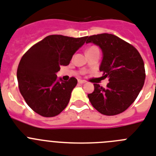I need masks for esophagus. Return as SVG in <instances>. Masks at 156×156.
<instances>
[{"label": "esophagus", "mask_w": 156, "mask_h": 156, "mask_svg": "<svg viewBox=\"0 0 156 156\" xmlns=\"http://www.w3.org/2000/svg\"><path fill=\"white\" fill-rule=\"evenodd\" d=\"M78 83L79 84H84V83H86V81L82 80V79H78Z\"/></svg>", "instance_id": "34e87169"}]
</instances>
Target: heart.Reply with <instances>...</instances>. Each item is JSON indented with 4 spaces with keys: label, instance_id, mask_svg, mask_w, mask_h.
Returning a JSON list of instances; mask_svg holds the SVG:
<instances>
[{
    "label": "heart",
    "instance_id": "heart-1",
    "mask_svg": "<svg viewBox=\"0 0 156 156\" xmlns=\"http://www.w3.org/2000/svg\"><path fill=\"white\" fill-rule=\"evenodd\" d=\"M92 48H90V49H92ZM90 49H89V50H90Z\"/></svg>",
    "mask_w": 156,
    "mask_h": 156
}]
</instances>
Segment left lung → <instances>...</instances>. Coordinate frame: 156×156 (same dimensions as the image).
<instances>
[{
  "instance_id": "8db88e82",
  "label": "left lung",
  "mask_w": 156,
  "mask_h": 156,
  "mask_svg": "<svg viewBox=\"0 0 156 156\" xmlns=\"http://www.w3.org/2000/svg\"><path fill=\"white\" fill-rule=\"evenodd\" d=\"M86 40V44H94L101 50L99 70L109 81L105 88L94 84V90L88 94L89 100L101 114L121 113L134 102L144 84L142 57L133 46L112 34L94 35Z\"/></svg>"
}]
</instances>
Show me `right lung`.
<instances>
[{
	"mask_svg": "<svg viewBox=\"0 0 156 156\" xmlns=\"http://www.w3.org/2000/svg\"><path fill=\"white\" fill-rule=\"evenodd\" d=\"M86 37L48 36L23 55L17 69L19 89L26 103L36 113L51 117L66 107L78 80L70 78L66 82L58 78L56 73L61 66L69 65Z\"/></svg>",
	"mask_w": 156,
	"mask_h": 156,
	"instance_id": "obj_1",
	"label": "right lung"
}]
</instances>
